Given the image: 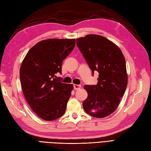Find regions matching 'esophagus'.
I'll return each mask as SVG.
<instances>
[{"instance_id":"1","label":"esophagus","mask_w":151,"mask_h":151,"mask_svg":"<svg viewBox=\"0 0 151 151\" xmlns=\"http://www.w3.org/2000/svg\"><path fill=\"white\" fill-rule=\"evenodd\" d=\"M81 86V85H78V84H73V88H74L75 90H79Z\"/></svg>"}]
</instances>
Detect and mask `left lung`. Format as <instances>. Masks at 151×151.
I'll list each match as a JSON object with an SVG mask.
<instances>
[{
	"instance_id": "left-lung-1",
	"label": "left lung",
	"mask_w": 151,
	"mask_h": 151,
	"mask_svg": "<svg viewBox=\"0 0 151 151\" xmlns=\"http://www.w3.org/2000/svg\"><path fill=\"white\" fill-rule=\"evenodd\" d=\"M76 44L93 74L99 72L96 85L84 86L88 97L83 102L88 115L104 118L115 111L127 85L126 60L120 48L104 36L88 35Z\"/></svg>"
}]
</instances>
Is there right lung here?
Wrapping results in <instances>:
<instances>
[{
  "label": "right lung",
  "instance_id": "right-lung-1",
  "mask_svg": "<svg viewBox=\"0 0 151 151\" xmlns=\"http://www.w3.org/2000/svg\"><path fill=\"white\" fill-rule=\"evenodd\" d=\"M76 39H48L28 51L20 68V83L28 104L46 121L63 115L73 84L54 78L61 73L62 62L74 49Z\"/></svg>",
  "mask_w": 151,
  "mask_h": 151
}]
</instances>
